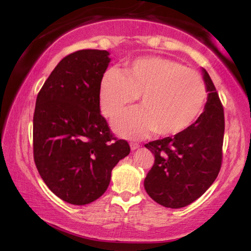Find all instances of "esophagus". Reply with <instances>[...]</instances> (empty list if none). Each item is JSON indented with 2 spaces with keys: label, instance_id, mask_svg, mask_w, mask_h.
Returning a JSON list of instances; mask_svg holds the SVG:
<instances>
[{
  "label": "esophagus",
  "instance_id": "obj_1",
  "mask_svg": "<svg viewBox=\"0 0 251 251\" xmlns=\"http://www.w3.org/2000/svg\"><path fill=\"white\" fill-rule=\"evenodd\" d=\"M130 147H131V150L132 151H135V150H137V149H139V147H140V145H139V144L138 143H130Z\"/></svg>",
  "mask_w": 251,
  "mask_h": 251
}]
</instances>
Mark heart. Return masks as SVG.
Here are the masks:
<instances>
[{"label":"heart","instance_id":"1","mask_svg":"<svg viewBox=\"0 0 251 251\" xmlns=\"http://www.w3.org/2000/svg\"><path fill=\"white\" fill-rule=\"evenodd\" d=\"M139 97L140 108L120 114L113 126L120 135L143 137L155 131L175 136L190 129L207 101L201 75L163 57H140L125 65L123 74L107 70L99 83V105L113 118Z\"/></svg>","mask_w":251,"mask_h":251}]
</instances>
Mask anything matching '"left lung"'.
<instances>
[{"mask_svg":"<svg viewBox=\"0 0 251 251\" xmlns=\"http://www.w3.org/2000/svg\"><path fill=\"white\" fill-rule=\"evenodd\" d=\"M208 100L186 131L145 144L154 164L144 180L147 194L167 208L186 207L217 178L223 161L224 108L208 72L202 68Z\"/></svg>","mask_w":251,"mask_h":251,"instance_id":"left-lung-1","label":"left lung"}]
</instances>
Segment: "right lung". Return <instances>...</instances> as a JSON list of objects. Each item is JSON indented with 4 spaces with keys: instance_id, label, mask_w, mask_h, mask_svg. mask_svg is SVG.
Wrapping results in <instances>:
<instances>
[{
    "instance_id": "right-lung-1",
    "label": "right lung",
    "mask_w": 251,
    "mask_h": 251,
    "mask_svg": "<svg viewBox=\"0 0 251 251\" xmlns=\"http://www.w3.org/2000/svg\"><path fill=\"white\" fill-rule=\"evenodd\" d=\"M105 50H78L59 61L37 95L33 118L34 162L50 191L83 205L107 190L111 174L130 153L100 114L99 83Z\"/></svg>"
}]
</instances>
